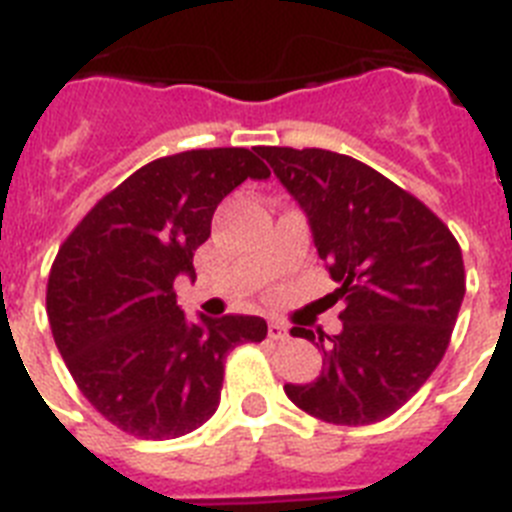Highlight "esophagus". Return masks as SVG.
<instances>
[{"label": "esophagus", "instance_id": "34e87169", "mask_svg": "<svg viewBox=\"0 0 512 512\" xmlns=\"http://www.w3.org/2000/svg\"><path fill=\"white\" fill-rule=\"evenodd\" d=\"M268 337L275 342H286L288 340V327L281 322H270L268 324Z\"/></svg>", "mask_w": 512, "mask_h": 512}]
</instances>
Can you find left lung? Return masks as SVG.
<instances>
[{"label": "left lung", "mask_w": 512, "mask_h": 512, "mask_svg": "<svg viewBox=\"0 0 512 512\" xmlns=\"http://www.w3.org/2000/svg\"><path fill=\"white\" fill-rule=\"evenodd\" d=\"M255 151L309 216L345 304L340 335L291 330L317 340L324 363L311 384H286L288 399L332 425L386 420L446 355L466 293L459 242L425 203L358 159L291 146Z\"/></svg>", "instance_id": "obj_1"}]
</instances>
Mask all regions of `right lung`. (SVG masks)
Returning a JSON list of instances; mask_svg holds the SVG:
<instances>
[{
	"instance_id": "add662e5",
	"label": "right lung",
	"mask_w": 512,
	"mask_h": 512,
	"mask_svg": "<svg viewBox=\"0 0 512 512\" xmlns=\"http://www.w3.org/2000/svg\"><path fill=\"white\" fill-rule=\"evenodd\" d=\"M247 177L270 170L239 146L154 159L59 247L46 288L53 340L87 402L123 433L170 441L201 428L219 407L229 350L268 335L265 319L242 314L190 324L172 288L180 273L195 278L213 211Z\"/></svg>"
}]
</instances>
